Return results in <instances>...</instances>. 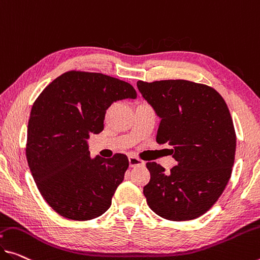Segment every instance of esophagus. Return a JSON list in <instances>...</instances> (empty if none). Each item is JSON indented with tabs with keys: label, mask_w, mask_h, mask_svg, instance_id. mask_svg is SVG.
Returning <instances> with one entry per match:
<instances>
[{
	"label": "esophagus",
	"mask_w": 260,
	"mask_h": 260,
	"mask_svg": "<svg viewBox=\"0 0 260 260\" xmlns=\"http://www.w3.org/2000/svg\"><path fill=\"white\" fill-rule=\"evenodd\" d=\"M129 165L131 167H135V166H139V165H144V161L141 160V159L135 157V155H129Z\"/></svg>",
	"instance_id": "obj_1"
}]
</instances>
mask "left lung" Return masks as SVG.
Here are the masks:
<instances>
[{
  "label": "left lung",
  "mask_w": 260,
  "mask_h": 260,
  "mask_svg": "<svg viewBox=\"0 0 260 260\" xmlns=\"http://www.w3.org/2000/svg\"><path fill=\"white\" fill-rule=\"evenodd\" d=\"M143 98L161 119L157 143L173 146L177 166L170 173L147 162L146 202L170 221H189L221 197L235 161L236 134L230 111L216 90L187 80L137 82Z\"/></svg>",
  "instance_id": "1"
}]
</instances>
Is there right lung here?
<instances>
[{
    "label": "right lung",
    "instance_id": "obj_1",
    "mask_svg": "<svg viewBox=\"0 0 260 260\" xmlns=\"http://www.w3.org/2000/svg\"><path fill=\"white\" fill-rule=\"evenodd\" d=\"M130 83L102 73L70 71L36 100L26 159L44 200L60 216L88 221L105 214L129 167L125 154L90 158L87 139L103 130L114 102L136 99Z\"/></svg>",
    "mask_w": 260,
    "mask_h": 260
}]
</instances>
